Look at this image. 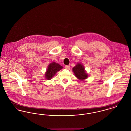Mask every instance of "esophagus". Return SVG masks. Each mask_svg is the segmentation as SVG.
I'll use <instances>...</instances> for the list:
<instances>
[{
    "mask_svg": "<svg viewBox=\"0 0 131 131\" xmlns=\"http://www.w3.org/2000/svg\"><path fill=\"white\" fill-rule=\"evenodd\" d=\"M65 68L67 69V70H70V66H69V65H66L65 66Z\"/></svg>",
    "mask_w": 131,
    "mask_h": 131,
    "instance_id": "esophagus-1",
    "label": "esophagus"
}]
</instances>
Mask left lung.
Returning a JSON list of instances; mask_svg holds the SVG:
<instances>
[{
  "mask_svg": "<svg viewBox=\"0 0 131 131\" xmlns=\"http://www.w3.org/2000/svg\"><path fill=\"white\" fill-rule=\"evenodd\" d=\"M73 71L75 77H77L79 80H84L88 77L87 74L85 72L83 65L81 64H78L73 68Z\"/></svg>",
  "mask_w": 131,
  "mask_h": 131,
  "instance_id": "obj_1",
  "label": "left lung"
}]
</instances>
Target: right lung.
<instances>
[{
    "mask_svg": "<svg viewBox=\"0 0 131 131\" xmlns=\"http://www.w3.org/2000/svg\"><path fill=\"white\" fill-rule=\"evenodd\" d=\"M62 68V66L54 62L50 63L49 65L48 68L47 69L45 74L46 79L47 80L51 79L58 71L60 70Z\"/></svg>",
    "mask_w": 131,
    "mask_h": 131,
    "instance_id": "right-lung-1",
    "label": "right lung"
}]
</instances>
